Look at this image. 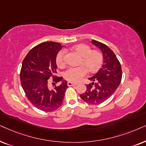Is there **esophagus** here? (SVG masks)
Segmentation results:
<instances>
[{
    "instance_id": "obj_1",
    "label": "esophagus",
    "mask_w": 146,
    "mask_h": 146,
    "mask_svg": "<svg viewBox=\"0 0 146 146\" xmlns=\"http://www.w3.org/2000/svg\"><path fill=\"white\" fill-rule=\"evenodd\" d=\"M77 83H72V82H68L67 85L68 86H74V85H76Z\"/></svg>"
}]
</instances>
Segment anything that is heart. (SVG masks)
Masks as SVG:
<instances>
[{
	"mask_svg": "<svg viewBox=\"0 0 146 146\" xmlns=\"http://www.w3.org/2000/svg\"><path fill=\"white\" fill-rule=\"evenodd\" d=\"M73 48L81 56V63L86 65L90 71H96L102 67L103 64V55L100 52L96 50H91V48L85 44H77L73 46ZM65 50L62 49L58 52L56 56V63L60 67L65 65ZM85 66L82 64L77 67L68 68L64 72V77L70 82H79L82 80L88 72V69L86 67V66Z\"/></svg>",
	"mask_w": 146,
	"mask_h": 146,
	"instance_id": "obj_1",
	"label": "heart"
}]
</instances>
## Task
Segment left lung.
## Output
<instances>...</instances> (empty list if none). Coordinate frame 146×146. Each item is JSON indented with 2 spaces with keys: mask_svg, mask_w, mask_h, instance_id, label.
<instances>
[{
  "mask_svg": "<svg viewBox=\"0 0 146 146\" xmlns=\"http://www.w3.org/2000/svg\"><path fill=\"white\" fill-rule=\"evenodd\" d=\"M91 42L102 51L104 64L96 75L89 78L92 82L86 85V91L80 97L87 104L98 105L115 93L121 83L122 71L117 57L108 46L95 40Z\"/></svg>",
  "mask_w": 146,
  "mask_h": 146,
  "instance_id": "left-lung-1",
  "label": "left lung"
}]
</instances>
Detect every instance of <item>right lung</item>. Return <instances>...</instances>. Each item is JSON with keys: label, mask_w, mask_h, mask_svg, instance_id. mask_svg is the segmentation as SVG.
<instances>
[{"label": "right lung", "mask_w": 146, "mask_h": 146, "mask_svg": "<svg viewBox=\"0 0 146 146\" xmlns=\"http://www.w3.org/2000/svg\"><path fill=\"white\" fill-rule=\"evenodd\" d=\"M63 46L59 42H42L33 48L23 61L20 78L23 90L31 104L46 112L53 111L61 106L68 87L67 81L55 75L56 56ZM52 76L53 85L62 82L54 88L48 85V79Z\"/></svg>", "instance_id": "right-lung-1"}]
</instances>
